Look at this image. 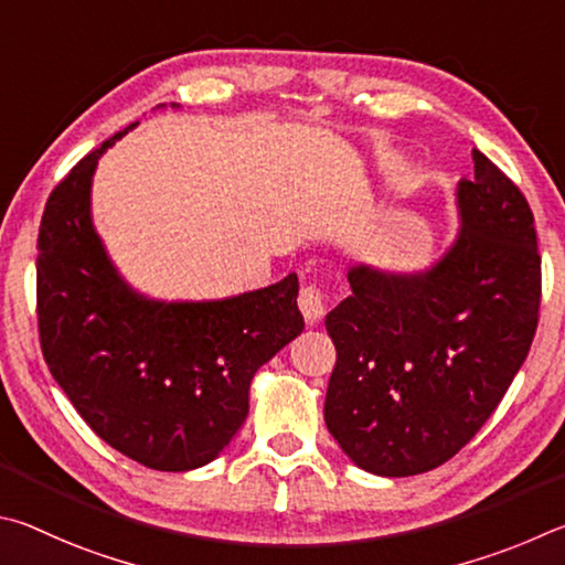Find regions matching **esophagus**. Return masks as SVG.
I'll list each match as a JSON object with an SVG mask.
<instances>
[{
  "label": "esophagus",
  "instance_id": "34e87169",
  "mask_svg": "<svg viewBox=\"0 0 565 565\" xmlns=\"http://www.w3.org/2000/svg\"><path fill=\"white\" fill-rule=\"evenodd\" d=\"M298 308L302 312V318L308 322H318L324 312V298H322V290L315 288V285H308V288H302L298 295Z\"/></svg>",
  "mask_w": 565,
  "mask_h": 565
}]
</instances>
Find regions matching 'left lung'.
I'll use <instances>...</instances> for the list:
<instances>
[{"instance_id":"1","label":"left lung","mask_w":565,"mask_h":565,"mask_svg":"<svg viewBox=\"0 0 565 565\" xmlns=\"http://www.w3.org/2000/svg\"><path fill=\"white\" fill-rule=\"evenodd\" d=\"M461 233L427 273L352 267L328 318L338 362L324 424L380 477L441 467L477 437L539 328L541 255L526 195L481 151L459 183Z\"/></svg>"}]
</instances>
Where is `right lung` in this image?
Listing matches in <instances>:
<instances>
[{"label":"right lung","mask_w":565,"mask_h":565,"mask_svg":"<svg viewBox=\"0 0 565 565\" xmlns=\"http://www.w3.org/2000/svg\"><path fill=\"white\" fill-rule=\"evenodd\" d=\"M49 195L36 237L46 367L108 447L156 471L213 461L247 417L253 374L298 338V275L217 302H153L116 275L88 215L98 156Z\"/></svg>","instance_id":"obj_1"}]
</instances>
